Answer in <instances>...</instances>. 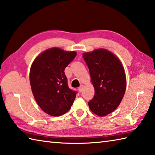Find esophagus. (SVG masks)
Segmentation results:
<instances>
[{"instance_id":"34e87169","label":"esophagus","mask_w":155,"mask_h":155,"mask_svg":"<svg viewBox=\"0 0 155 155\" xmlns=\"http://www.w3.org/2000/svg\"><path fill=\"white\" fill-rule=\"evenodd\" d=\"M78 91L80 92H82L83 91V85H81L79 87H78Z\"/></svg>"}]
</instances>
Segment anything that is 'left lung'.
<instances>
[{
  "instance_id": "8db88e82",
  "label": "left lung",
  "mask_w": 155,
  "mask_h": 155,
  "mask_svg": "<svg viewBox=\"0 0 155 155\" xmlns=\"http://www.w3.org/2000/svg\"><path fill=\"white\" fill-rule=\"evenodd\" d=\"M83 55L95 89L94 97L88 102L89 108L98 116L104 117L119 106L124 96V69L119 59L106 49H95Z\"/></svg>"
}]
</instances>
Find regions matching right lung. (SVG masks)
I'll use <instances>...</instances> for the list:
<instances>
[{"mask_svg": "<svg viewBox=\"0 0 155 155\" xmlns=\"http://www.w3.org/2000/svg\"><path fill=\"white\" fill-rule=\"evenodd\" d=\"M76 55L74 51L54 47L39 55L31 66L30 82L34 97L51 116L65 114L74 102L77 91L69 88L64 70Z\"/></svg>", "mask_w": 155, "mask_h": 155, "instance_id": "1", "label": "right lung"}]
</instances>
